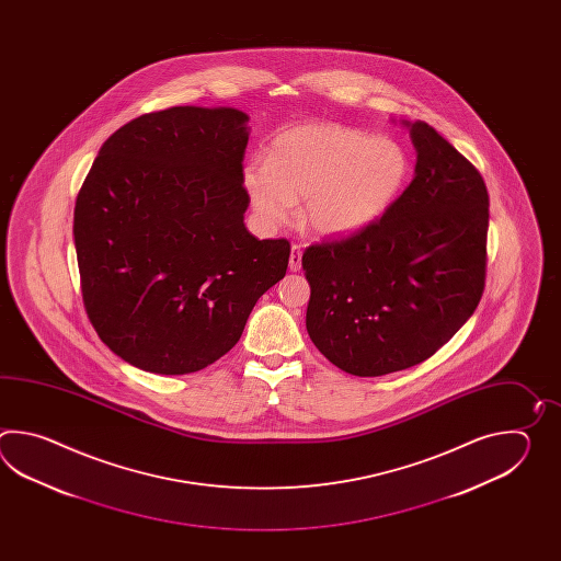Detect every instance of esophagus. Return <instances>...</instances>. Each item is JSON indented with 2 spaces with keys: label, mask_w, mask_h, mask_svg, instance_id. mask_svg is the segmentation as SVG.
I'll use <instances>...</instances> for the list:
<instances>
[{
  "label": "esophagus",
  "mask_w": 561,
  "mask_h": 561,
  "mask_svg": "<svg viewBox=\"0 0 561 561\" xmlns=\"http://www.w3.org/2000/svg\"><path fill=\"white\" fill-rule=\"evenodd\" d=\"M300 263H302V249H300V244H293L290 259H288V268L293 273H297V271H300Z\"/></svg>",
  "instance_id": "obj_1"
}]
</instances>
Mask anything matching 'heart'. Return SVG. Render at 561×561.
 <instances>
[{
	"mask_svg": "<svg viewBox=\"0 0 561 561\" xmlns=\"http://www.w3.org/2000/svg\"><path fill=\"white\" fill-rule=\"evenodd\" d=\"M409 160L399 144L336 122L280 131L266 160L251 158L242 180L266 227L290 220L302 198V222L321 237H351L377 222L405 184Z\"/></svg>",
	"mask_w": 561,
	"mask_h": 561,
	"instance_id": "1",
	"label": "heart"
}]
</instances>
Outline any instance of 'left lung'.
<instances>
[{
	"mask_svg": "<svg viewBox=\"0 0 561 561\" xmlns=\"http://www.w3.org/2000/svg\"><path fill=\"white\" fill-rule=\"evenodd\" d=\"M415 179L369 228L310 244L307 331L357 377L435 355L477 309L488 271L489 194L466 156L425 122H405Z\"/></svg>",
	"mask_w": 561,
	"mask_h": 561,
	"instance_id": "1",
	"label": "left lung"
}]
</instances>
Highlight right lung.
I'll use <instances>...</instances> for the list:
<instances>
[{"label": "right lung", "mask_w": 561, "mask_h": 561, "mask_svg": "<svg viewBox=\"0 0 561 561\" xmlns=\"http://www.w3.org/2000/svg\"><path fill=\"white\" fill-rule=\"evenodd\" d=\"M247 122L234 107L138 116L107 138L78 192L85 312L102 343L138 369L213 365L286 275L290 242L244 227Z\"/></svg>", "instance_id": "obj_1"}]
</instances>
